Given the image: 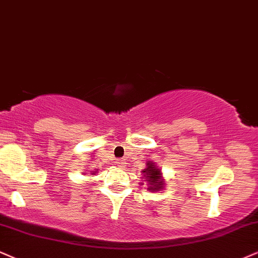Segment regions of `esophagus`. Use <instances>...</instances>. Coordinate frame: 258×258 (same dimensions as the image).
<instances>
[{
    "instance_id": "1",
    "label": "esophagus",
    "mask_w": 258,
    "mask_h": 258,
    "mask_svg": "<svg viewBox=\"0 0 258 258\" xmlns=\"http://www.w3.org/2000/svg\"><path fill=\"white\" fill-rule=\"evenodd\" d=\"M114 163H116L117 165H118L119 167H124V161H123V160H120V159H117V160L114 161Z\"/></svg>"
}]
</instances>
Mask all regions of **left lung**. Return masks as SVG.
Masks as SVG:
<instances>
[{
  "label": "left lung",
  "instance_id": "1",
  "mask_svg": "<svg viewBox=\"0 0 258 258\" xmlns=\"http://www.w3.org/2000/svg\"><path fill=\"white\" fill-rule=\"evenodd\" d=\"M145 170L141 171L142 173V179L145 180L146 185H147L148 191H159V190H163L165 187V179L161 173V170L157 166V164L154 161H147L146 163ZM141 185H144V182L140 183Z\"/></svg>",
  "mask_w": 258,
  "mask_h": 258
}]
</instances>
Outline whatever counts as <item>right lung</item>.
<instances>
[{
    "label": "right lung",
    "mask_w": 258,
    "mask_h": 258,
    "mask_svg": "<svg viewBox=\"0 0 258 258\" xmlns=\"http://www.w3.org/2000/svg\"><path fill=\"white\" fill-rule=\"evenodd\" d=\"M91 172H92V174H95L97 173V171H91Z\"/></svg>",
    "instance_id": "obj_1"
}]
</instances>
